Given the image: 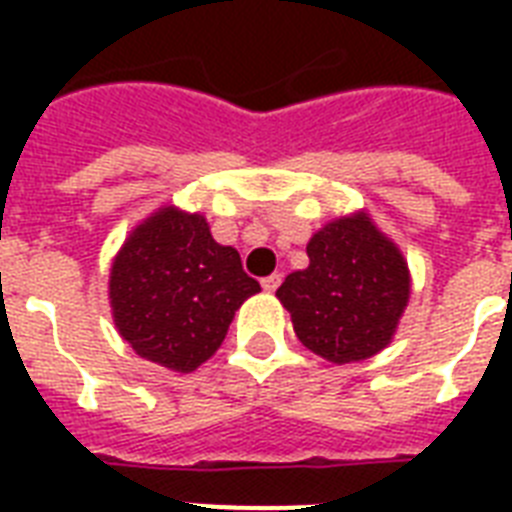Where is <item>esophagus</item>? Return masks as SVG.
<instances>
[{"instance_id": "34e87169", "label": "esophagus", "mask_w": 512, "mask_h": 512, "mask_svg": "<svg viewBox=\"0 0 512 512\" xmlns=\"http://www.w3.org/2000/svg\"><path fill=\"white\" fill-rule=\"evenodd\" d=\"M281 284V273H271V276H265L263 279V289L265 292H276Z\"/></svg>"}]
</instances>
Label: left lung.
<instances>
[{
	"instance_id": "left-lung-1",
	"label": "left lung",
	"mask_w": 512,
	"mask_h": 512,
	"mask_svg": "<svg viewBox=\"0 0 512 512\" xmlns=\"http://www.w3.org/2000/svg\"><path fill=\"white\" fill-rule=\"evenodd\" d=\"M311 263L276 289L295 335L316 356L350 364L390 342L409 300V268L366 215L342 217L308 241Z\"/></svg>"
}]
</instances>
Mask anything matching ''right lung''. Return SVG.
Returning <instances> with one entry per match:
<instances>
[{
    "label": "right lung",
    "mask_w": 512,
    "mask_h": 512,
    "mask_svg": "<svg viewBox=\"0 0 512 512\" xmlns=\"http://www.w3.org/2000/svg\"><path fill=\"white\" fill-rule=\"evenodd\" d=\"M260 292L233 247L212 239L207 220L159 209L124 241L111 265L119 335L138 356L193 372L228 335L233 313Z\"/></svg>",
    "instance_id": "1"
}]
</instances>
